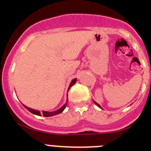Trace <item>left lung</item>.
Returning <instances> with one entry per match:
<instances>
[{"mask_svg":"<svg viewBox=\"0 0 151 151\" xmlns=\"http://www.w3.org/2000/svg\"><path fill=\"white\" fill-rule=\"evenodd\" d=\"M94 102H95V101H94ZM95 104H96V105H97V106H99V107H100V108H101V106H100V105H99V104H97V103H96V102H95Z\"/></svg>","mask_w":151,"mask_h":151,"instance_id":"8db88e82","label":"left lung"}]
</instances>
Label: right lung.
<instances>
[{
  "label": "right lung",
  "mask_w": 151,
  "mask_h": 151,
  "mask_svg": "<svg viewBox=\"0 0 151 151\" xmlns=\"http://www.w3.org/2000/svg\"><path fill=\"white\" fill-rule=\"evenodd\" d=\"M76 81H77V79H74V80H72L71 82V84H70V86H69V88H71V86H72L73 85H74V83H76ZM68 88V89H69ZM68 100L67 101H66L65 104H64V105L62 106L61 108H60V109H58V110H56L55 111V112H46V111H42V113H40V112L38 110H35V109H31V108H29L27 107V106H24L25 108H26L27 109L28 111H29V112H31V113H33V114H35V115H43V116L45 117H50V116H53V115H58V114L61 113V112H63V111L64 110L65 108L66 107V106H67L68 104Z\"/></svg>",
  "instance_id": "1"
}]
</instances>
